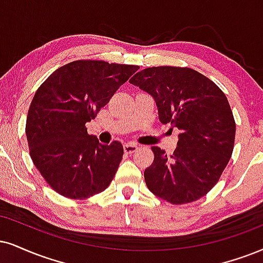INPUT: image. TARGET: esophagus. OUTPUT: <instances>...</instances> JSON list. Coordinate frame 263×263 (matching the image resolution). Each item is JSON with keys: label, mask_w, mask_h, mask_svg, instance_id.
Segmentation results:
<instances>
[{"label": "esophagus", "mask_w": 263, "mask_h": 263, "mask_svg": "<svg viewBox=\"0 0 263 263\" xmlns=\"http://www.w3.org/2000/svg\"><path fill=\"white\" fill-rule=\"evenodd\" d=\"M123 148H124L125 154H133L138 150V145L134 144V142H126V144L123 145Z\"/></svg>", "instance_id": "esophagus-1"}]
</instances>
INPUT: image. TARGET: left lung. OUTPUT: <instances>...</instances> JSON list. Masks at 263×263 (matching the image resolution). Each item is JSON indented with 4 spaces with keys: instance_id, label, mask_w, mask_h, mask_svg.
Masks as SVG:
<instances>
[{
    "instance_id": "left-lung-1",
    "label": "left lung",
    "mask_w": 263,
    "mask_h": 263,
    "mask_svg": "<svg viewBox=\"0 0 263 263\" xmlns=\"http://www.w3.org/2000/svg\"><path fill=\"white\" fill-rule=\"evenodd\" d=\"M154 97L162 124L180 130L173 155L152 146L155 158L144 172L152 194L173 205L205 196L231 160L235 121L224 92L187 67H151L129 80Z\"/></svg>"
}]
</instances>
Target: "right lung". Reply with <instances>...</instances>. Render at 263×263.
<instances>
[{
    "label": "right lung",
    "mask_w": 263,
    "mask_h": 263,
    "mask_svg": "<svg viewBox=\"0 0 263 263\" xmlns=\"http://www.w3.org/2000/svg\"><path fill=\"white\" fill-rule=\"evenodd\" d=\"M139 69L132 64L80 60L58 68L41 84L27 117L35 167L60 195L84 200L111 184L121 163L119 141L102 145L85 124Z\"/></svg>",
    "instance_id": "add662e5"
}]
</instances>
